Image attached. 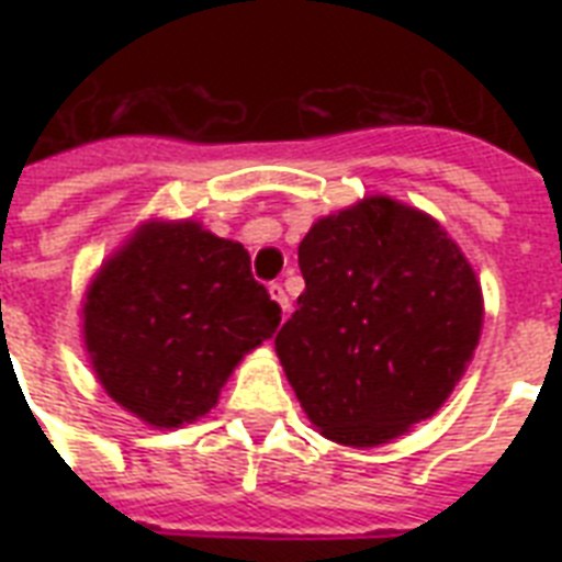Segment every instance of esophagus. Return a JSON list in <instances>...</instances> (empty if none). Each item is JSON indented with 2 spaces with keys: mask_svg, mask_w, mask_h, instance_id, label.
<instances>
[{
  "mask_svg": "<svg viewBox=\"0 0 562 562\" xmlns=\"http://www.w3.org/2000/svg\"><path fill=\"white\" fill-rule=\"evenodd\" d=\"M268 294H271V297L277 300V306L282 308V317L289 315V294H285V289H282L280 282H271V285H268Z\"/></svg>",
  "mask_w": 562,
  "mask_h": 562,
  "instance_id": "obj_1",
  "label": "esophagus"
}]
</instances>
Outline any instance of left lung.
Segmentation results:
<instances>
[{
    "label": "left lung",
    "mask_w": 562,
    "mask_h": 562,
    "mask_svg": "<svg viewBox=\"0 0 562 562\" xmlns=\"http://www.w3.org/2000/svg\"><path fill=\"white\" fill-rule=\"evenodd\" d=\"M306 291L277 356L308 423L352 449L435 417L484 326V294L449 233L391 194L312 224L297 247Z\"/></svg>",
    "instance_id": "obj_1"
}]
</instances>
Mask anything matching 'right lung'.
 <instances>
[{"mask_svg":"<svg viewBox=\"0 0 562 562\" xmlns=\"http://www.w3.org/2000/svg\"><path fill=\"white\" fill-rule=\"evenodd\" d=\"M280 326V306L238 241L192 218H148L92 273L81 303L90 368L151 428L206 417L238 361Z\"/></svg>","mask_w":562,"mask_h":562,"instance_id":"right-lung-1","label":"right lung"}]
</instances>
